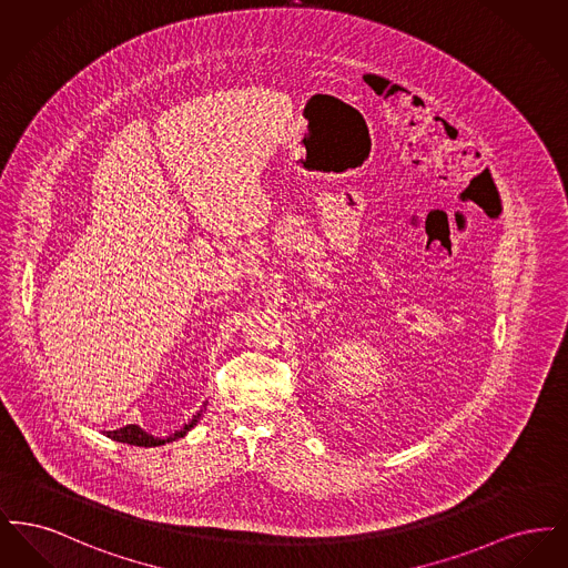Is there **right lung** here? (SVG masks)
Here are the masks:
<instances>
[{
  "mask_svg": "<svg viewBox=\"0 0 568 568\" xmlns=\"http://www.w3.org/2000/svg\"><path fill=\"white\" fill-rule=\"evenodd\" d=\"M202 417V410L197 413V415H193V419H191L190 424H185L181 430H176V433L172 434V436H165V438H158V436H153V434L144 433L140 426H135V424H130V426H123V428H119V430H110V433H104L112 440H119V443H128V445H135V447H160V445H165V443H170V440H176V438H183L185 434L190 433L191 428L197 424V419Z\"/></svg>",
  "mask_w": 568,
  "mask_h": 568,
  "instance_id": "add662e5",
  "label": "right lung"
}]
</instances>
